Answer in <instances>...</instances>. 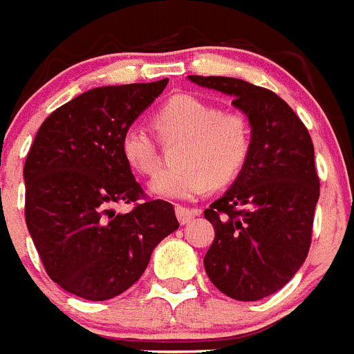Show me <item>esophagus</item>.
<instances>
[{
	"instance_id": "obj_1",
	"label": "esophagus",
	"mask_w": 354,
	"mask_h": 354,
	"mask_svg": "<svg viewBox=\"0 0 354 354\" xmlns=\"http://www.w3.org/2000/svg\"><path fill=\"white\" fill-rule=\"evenodd\" d=\"M199 214V210H194V208H187L181 207V205H176V217L181 224H187L194 219L196 215Z\"/></svg>"
}]
</instances>
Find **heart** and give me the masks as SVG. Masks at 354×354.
I'll return each instance as SVG.
<instances>
[{
  "label": "heart",
  "instance_id": "1",
  "mask_svg": "<svg viewBox=\"0 0 354 354\" xmlns=\"http://www.w3.org/2000/svg\"><path fill=\"white\" fill-rule=\"evenodd\" d=\"M164 142L181 140L174 153L176 167L164 169L149 183L153 194L173 199H196L215 185H226L244 169L251 153L248 119L233 110L192 94H176L155 115ZM122 158L135 173L156 171L160 151L153 133L142 124L128 126L121 139Z\"/></svg>",
  "mask_w": 354,
  "mask_h": 354
}]
</instances>
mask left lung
<instances>
[{
    "mask_svg": "<svg viewBox=\"0 0 354 354\" xmlns=\"http://www.w3.org/2000/svg\"><path fill=\"white\" fill-rule=\"evenodd\" d=\"M233 97L251 124L239 178L205 210L215 236L205 254L212 283L236 301H258L290 281L312 244L319 176L306 126L269 88L224 76H189Z\"/></svg>",
    "mask_w": 354,
    "mask_h": 354,
    "instance_id": "8db88e82",
    "label": "left lung"
}]
</instances>
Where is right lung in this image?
Masks as SVG:
<instances>
[{
	"label": "right lung",
	"mask_w": 354,
	"mask_h": 354,
	"mask_svg": "<svg viewBox=\"0 0 354 354\" xmlns=\"http://www.w3.org/2000/svg\"><path fill=\"white\" fill-rule=\"evenodd\" d=\"M167 82L84 92L49 113L30 147L26 226L49 278L75 296L104 301L128 290L180 226L173 205L147 198L121 153L124 130ZM118 204L132 210L118 214Z\"/></svg>",
	"instance_id": "1"
}]
</instances>
